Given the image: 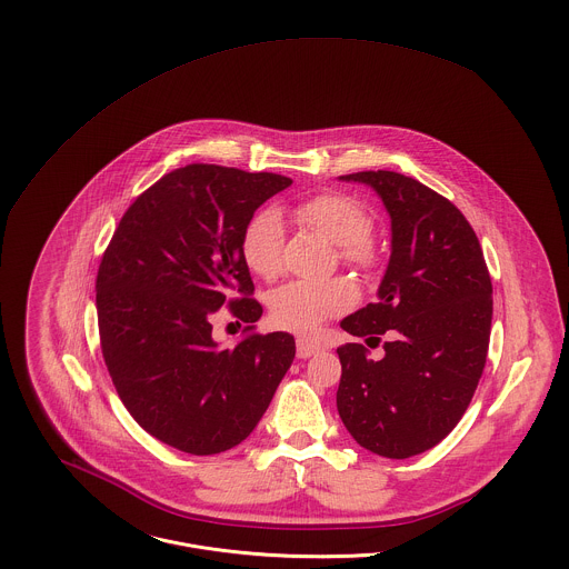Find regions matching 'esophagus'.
Wrapping results in <instances>:
<instances>
[{"label": "esophagus", "mask_w": 569, "mask_h": 569, "mask_svg": "<svg viewBox=\"0 0 569 569\" xmlns=\"http://www.w3.org/2000/svg\"><path fill=\"white\" fill-rule=\"evenodd\" d=\"M296 346H298V357L300 359H309V357H313V355H318L322 350L320 343H316V341H311L307 337H300Z\"/></svg>", "instance_id": "34e87169"}]
</instances>
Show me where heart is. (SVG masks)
Segmentation results:
<instances>
[{"label": "heart", "instance_id": "obj_1", "mask_svg": "<svg viewBox=\"0 0 569 569\" xmlns=\"http://www.w3.org/2000/svg\"><path fill=\"white\" fill-rule=\"evenodd\" d=\"M296 219L320 234L330 244L339 247L343 260L368 264L372 260L370 234L372 221L366 210L348 197L320 194L296 208ZM282 219L276 210L256 214L244 228L243 249L247 267L262 276L273 278L282 269ZM355 302V287L335 278L328 282L296 280L271 293V318L276 325L309 332L328 318L348 309Z\"/></svg>", "mask_w": 569, "mask_h": 569}]
</instances>
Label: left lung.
Masks as SVG:
<instances>
[{"mask_svg":"<svg viewBox=\"0 0 569 569\" xmlns=\"http://www.w3.org/2000/svg\"><path fill=\"white\" fill-rule=\"evenodd\" d=\"M339 181L377 192L392 239L377 302L341 320L376 346L386 335V355L368 359L361 343L337 348V411L359 447L406 460L436 447L473 399L487 363L492 284L480 241L451 201L392 170Z\"/></svg>","mask_w":569,"mask_h":569,"instance_id":"8db88e82","label":"left lung"}]
</instances>
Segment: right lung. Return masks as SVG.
I'll list each match as a JSON object with an SVG mask.
<instances>
[{"instance_id":"add662e5","label":"right lung","mask_w":569,"mask_h":569,"mask_svg":"<svg viewBox=\"0 0 569 569\" xmlns=\"http://www.w3.org/2000/svg\"><path fill=\"white\" fill-rule=\"evenodd\" d=\"M293 181L190 163L163 174L124 212L96 278L100 346L120 401L142 429L192 456L241 445L293 363L289 332L212 337L230 307L253 325L262 307L243 258L253 212ZM243 292L246 298L234 301ZM251 328V326H247Z\"/></svg>"}]
</instances>
